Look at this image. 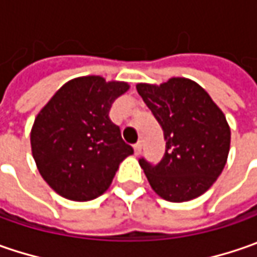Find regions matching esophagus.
<instances>
[{
    "instance_id": "obj_1",
    "label": "esophagus",
    "mask_w": 257,
    "mask_h": 257,
    "mask_svg": "<svg viewBox=\"0 0 257 257\" xmlns=\"http://www.w3.org/2000/svg\"><path fill=\"white\" fill-rule=\"evenodd\" d=\"M133 147H134V153L140 154V152H142V143H136Z\"/></svg>"
}]
</instances>
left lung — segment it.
I'll list each match as a JSON object with an SVG mask.
<instances>
[{
  "mask_svg": "<svg viewBox=\"0 0 257 257\" xmlns=\"http://www.w3.org/2000/svg\"><path fill=\"white\" fill-rule=\"evenodd\" d=\"M136 88L166 139V153L159 163L139 159L150 186L169 202L199 197L216 182L227 160L230 128L224 114L200 85L187 78Z\"/></svg>",
  "mask_w": 257,
  "mask_h": 257,
  "instance_id": "1",
  "label": "left lung"
}]
</instances>
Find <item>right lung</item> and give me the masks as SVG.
<instances>
[{"mask_svg":"<svg viewBox=\"0 0 257 257\" xmlns=\"http://www.w3.org/2000/svg\"><path fill=\"white\" fill-rule=\"evenodd\" d=\"M125 83L97 75L68 81L34 121L31 149L43 179L65 199L93 200L113 182L118 164L134 153L110 120Z\"/></svg>","mask_w":257,"mask_h":257,"instance_id":"right-lung-1","label":"right lung"}]
</instances>
